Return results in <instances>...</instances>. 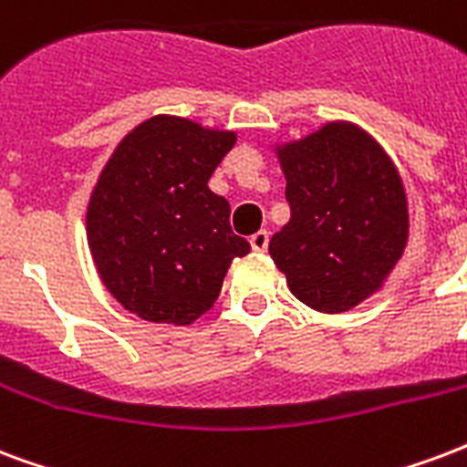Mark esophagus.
<instances>
[{"instance_id":"34e87169","label":"esophagus","mask_w":467,"mask_h":467,"mask_svg":"<svg viewBox=\"0 0 467 467\" xmlns=\"http://www.w3.org/2000/svg\"><path fill=\"white\" fill-rule=\"evenodd\" d=\"M268 241H271V234L265 229L258 231V234L251 236V248H254L255 254H263V251H268Z\"/></svg>"}]
</instances>
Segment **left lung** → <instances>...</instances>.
<instances>
[{
	"instance_id": "obj_1",
	"label": "left lung",
	"mask_w": 467,
	"mask_h": 467,
	"mask_svg": "<svg viewBox=\"0 0 467 467\" xmlns=\"http://www.w3.org/2000/svg\"><path fill=\"white\" fill-rule=\"evenodd\" d=\"M290 221L271 258L290 293L317 313L339 315L387 283L409 241V202L384 147L359 125L325 122L275 145Z\"/></svg>"
}]
</instances>
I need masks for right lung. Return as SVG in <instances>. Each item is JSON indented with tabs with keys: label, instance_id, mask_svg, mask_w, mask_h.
I'll return each mask as SVG.
<instances>
[{
	"label": "right lung",
	"instance_id": "add662e5",
	"mask_svg": "<svg viewBox=\"0 0 467 467\" xmlns=\"http://www.w3.org/2000/svg\"><path fill=\"white\" fill-rule=\"evenodd\" d=\"M236 132L177 115L132 128L105 162L86 212L88 248L103 285L147 322L192 325L212 310L234 258L231 206L209 177Z\"/></svg>",
	"mask_w": 467,
	"mask_h": 467
}]
</instances>
